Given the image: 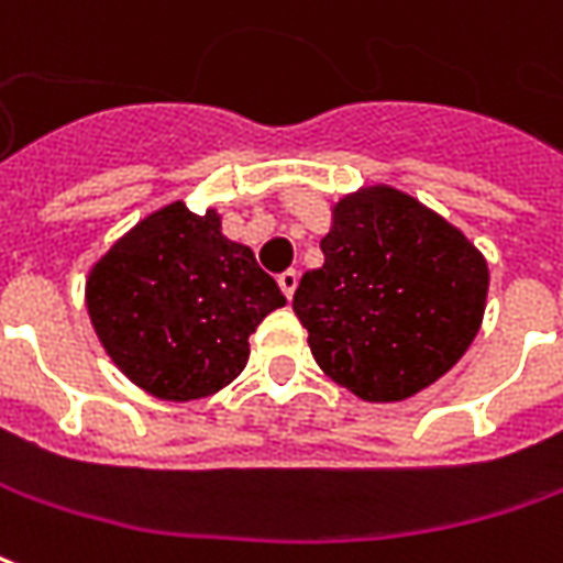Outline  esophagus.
<instances>
[{"instance_id":"obj_1","label":"esophagus","mask_w":563,"mask_h":563,"mask_svg":"<svg viewBox=\"0 0 563 563\" xmlns=\"http://www.w3.org/2000/svg\"><path fill=\"white\" fill-rule=\"evenodd\" d=\"M277 283H280L283 295H286V298H292L295 286H298V274H295V271H283L280 277H277Z\"/></svg>"}]
</instances>
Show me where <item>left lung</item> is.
<instances>
[{
    "label": "left lung",
    "instance_id": "1",
    "mask_svg": "<svg viewBox=\"0 0 563 563\" xmlns=\"http://www.w3.org/2000/svg\"><path fill=\"white\" fill-rule=\"evenodd\" d=\"M292 310L313 360L365 402H402L435 384L478 335L487 262L463 231L390 186L332 207Z\"/></svg>",
    "mask_w": 563,
    "mask_h": 563
}]
</instances>
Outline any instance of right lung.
<instances>
[{
  "label": "right lung",
  "mask_w": 563,
  "mask_h": 563,
  "mask_svg": "<svg viewBox=\"0 0 563 563\" xmlns=\"http://www.w3.org/2000/svg\"><path fill=\"white\" fill-rule=\"evenodd\" d=\"M85 301L112 363L167 402L231 384L255 325L286 305L253 250L222 234L219 213L195 216L183 200L145 216L90 268Z\"/></svg>",
  "instance_id": "add662e5"
}]
</instances>
